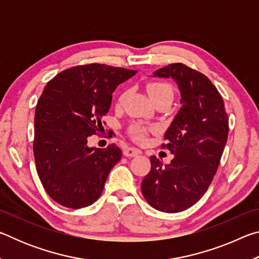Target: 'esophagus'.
<instances>
[{
    "label": "esophagus",
    "mask_w": 259,
    "mask_h": 259,
    "mask_svg": "<svg viewBox=\"0 0 259 259\" xmlns=\"http://www.w3.org/2000/svg\"><path fill=\"white\" fill-rule=\"evenodd\" d=\"M140 152L138 148H134V147H128L125 148V150L123 151V154L126 156V157H134V156H137L140 154Z\"/></svg>",
    "instance_id": "esophagus-1"
}]
</instances>
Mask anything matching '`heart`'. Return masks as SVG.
<instances>
[{
  "instance_id": "b5f03b06",
  "label": "heart",
  "mask_w": 259,
  "mask_h": 259,
  "mask_svg": "<svg viewBox=\"0 0 259 259\" xmlns=\"http://www.w3.org/2000/svg\"><path fill=\"white\" fill-rule=\"evenodd\" d=\"M146 89H147V93H148V95H150V97L153 102L156 99H161V98H166L169 100H172L174 91H172V88L170 87L168 83L151 82L147 84ZM145 134H146L145 128H143V126H140V125H135L131 128V135H133L137 140L144 139V137H145Z\"/></svg>"
}]
</instances>
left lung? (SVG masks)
I'll return each mask as SVG.
<instances>
[{"instance_id": "8db88e82", "label": "left lung", "mask_w": 259, "mask_h": 259, "mask_svg": "<svg viewBox=\"0 0 259 259\" xmlns=\"http://www.w3.org/2000/svg\"><path fill=\"white\" fill-rule=\"evenodd\" d=\"M152 77L171 78L182 107L165 131L169 164L151 156V171L142 182L144 198L163 212H179L202 198L221 162L229 135V117L218 90L203 74L184 64L168 65Z\"/></svg>"}]
</instances>
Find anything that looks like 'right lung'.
<instances>
[{"mask_svg":"<svg viewBox=\"0 0 259 259\" xmlns=\"http://www.w3.org/2000/svg\"><path fill=\"white\" fill-rule=\"evenodd\" d=\"M137 71L90 64L59 73L47 83L35 111L34 157L50 198L66 208L93 204L111 169L121 160L117 146H88L102 126L116 87Z\"/></svg>","mask_w":259,"mask_h":259,"instance_id":"1","label":"right lung"}]
</instances>
